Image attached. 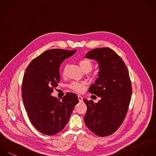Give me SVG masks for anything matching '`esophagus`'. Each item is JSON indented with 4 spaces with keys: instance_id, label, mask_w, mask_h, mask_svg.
<instances>
[{
    "instance_id": "esophagus-1",
    "label": "esophagus",
    "mask_w": 156,
    "mask_h": 156,
    "mask_svg": "<svg viewBox=\"0 0 156 156\" xmlns=\"http://www.w3.org/2000/svg\"><path fill=\"white\" fill-rule=\"evenodd\" d=\"M78 99H79V102H82L83 101V98L80 94L78 95Z\"/></svg>"
}]
</instances>
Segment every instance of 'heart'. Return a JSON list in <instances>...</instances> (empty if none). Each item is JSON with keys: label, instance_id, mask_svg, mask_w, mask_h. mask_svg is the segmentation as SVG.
<instances>
[{"label": "heart", "instance_id": "b5f03b06", "mask_svg": "<svg viewBox=\"0 0 156 156\" xmlns=\"http://www.w3.org/2000/svg\"><path fill=\"white\" fill-rule=\"evenodd\" d=\"M79 65L81 68V69L83 72H89L93 68V63L91 60L89 59H82L79 61ZM65 73V71H63V74ZM69 88L76 91L80 92L84 89V84L82 82H72L69 85Z\"/></svg>", "mask_w": 156, "mask_h": 156}]
</instances>
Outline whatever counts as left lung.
<instances>
[{
	"mask_svg": "<svg viewBox=\"0 0 156 156\" xmlns=\"http://www.w3.org/2000/svg\"><path fill=\"white\" fill-rule=\"evenodd\" d=\"M85 57L99 66L98 78L88 91L101 99L98 103L83 99L87 110V127L99 136L114 133L122 123L132 93L129 71L122 58L108 48L94 49Z\"/></svg>",
	"mask_w": 156,
	"mask_h": 156,
	"instance_id": "left-lung-1",
	"label": "left lung"
}]
</instances>
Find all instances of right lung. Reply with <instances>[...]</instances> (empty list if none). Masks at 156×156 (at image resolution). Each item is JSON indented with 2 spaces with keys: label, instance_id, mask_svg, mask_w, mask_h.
Returning a JSON list of instances; mask_svg holds the SVG:
<instances>
[{
  "label": "right lung",
  "instance_id": "1",
  "mask_svg": "<svg viewBox=\"0 0 156 156\" xmlns=\"http://www.w3.org/2000/svg\"><path fill=\"white\" fill-rule=\"evenodd\" d=\"M76 52L61 49L48 50L34 58L24 73L23 103L30 122L43 134L54 135L62 131L79 102L77 94L73 93H67L62 101L51 96L60 82V65Z\"/></svg>",
  "mask_w": 156,
  "mask_h": 156
}]
</instances>
